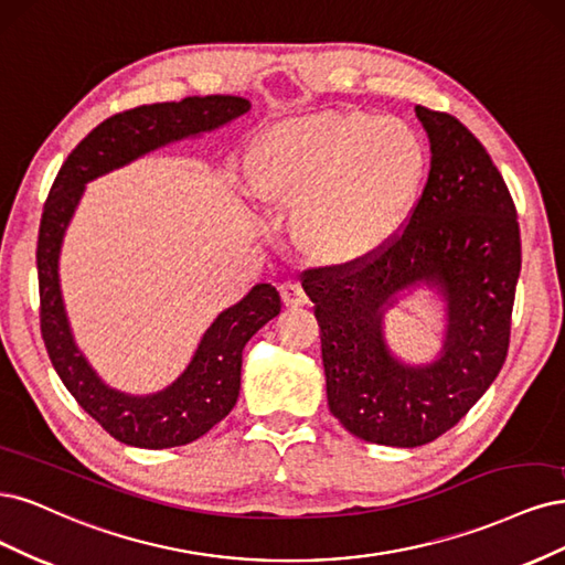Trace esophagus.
<instances>
[{
	"label": "esophagus",
	"instance_id": "obj_1",
	"mask_svg": "<svg viewBox=\"0 0 565 565\" xmlns=\"http://www.w3.org/2000/svg\"><path fill=\"white\" fill-rule=\"evenodd\" d=\"M279 294H281V300H284L286 307H302V305H307V294H305V288L298 281H284L279 286Z\"/></svg>",
	"mask_w": 565,
	"mask_h": 565
}]
</instances>
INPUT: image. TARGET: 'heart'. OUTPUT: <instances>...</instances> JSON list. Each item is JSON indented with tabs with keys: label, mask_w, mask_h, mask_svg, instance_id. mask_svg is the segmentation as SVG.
<instances>
[{
	"label": "heart",
	"mask_w": 565,
	"mask_h": 565,
	"mask_svg": "<svg viewBox=\"0 0 565 565\" xmlns=\"http://www.w3.org/2000/svg\"><path fill=\"white\" fill-rule=\"evenodd\" d=\"M427 169V145L408 121L363 110L284 119L246 159L253 199L294 209V242L321 265H354L390 246L411 221Z\"/></svg>",
	"instance_id": "1"
}]
</instances>
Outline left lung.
<instances>
[{"label": "left lung", "mask_w": 565, "mask_h": 565, "mask_svg": "<svg viewBox=\"0 0 565 565\" xmlns=\"http://www.w3.org/2000/svg\"><path fill=\"white\" fill-rule=\"evenodd\" d=\"M429 178L402 236L375 258L309 269L329 408L363 441L415 448L458 425L493 385L509 350L521 271L516 209L465 124L415 107ZM417 287L445 302L443 350L413 364L386 342L384 315Z\"/></svg>", "instance_id": "8db88e82"}]
</instances>
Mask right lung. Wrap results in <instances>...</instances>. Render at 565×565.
Returning a JSON list of instances; mask_svg holds the SVG:
<instances>
[{"label":"right lung","instance_id":"1","mask_svg":"<svg viewBox=\"0 0 565 565\" xmlns=\"http://www.w3.org/2000/svg\"><path fill=\"white\" fill-rule=\"evenodd\" d=\"M250 110L242 96H190L180 103L140 105L98 124L61 167L44 204L38 242L40 317L49 359L67 392L117 441L136 448H173L196 441L234 408L242 387V352L281 312L271 284H256L204 331L171 385L129 394L107 385L77 348L61 290V248L84 190L159 148L211 134Z\"/></svg>","mask_w":565,"mask_h":565}]
</instances>
